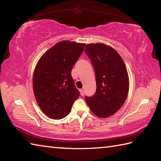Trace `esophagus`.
I'll use <instances>...</instances> for the list:
<instances>
[{
  "mask_svg": "<svg viewBox=\"0 0 161 161\" xmlns=\"http://www.w3.org/2000/svg\"><path fill=\"white\" fill-rule=\"evenodd\" d=\"M80 93H81V95H82V96H84V95H85V90H84L83 89H80Z\"/></svg>",
  "mask_w": 161,
  "mask_h": 161,
  "instance_id": "esophagus-1",
  "label": "esophagus"
}]
</instances>
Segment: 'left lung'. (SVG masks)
<instances>
[{
  "label": "left lung",
  "mask_w": 161,
  "mask_h": 161,
  "mask_svg": "<svg viewBox=\"0 0 161 161\" xmlns=\"http://www.w3.org/2000/svg\"><path fill=\"white\" fill-rule=\"evenodd\" d=\"M85 52L93 66L97 83L95 93L86 96V103L96 115L107 118L116 113L127 98V69L117 51L103 43L88 44Z\"/></svg>",
  "instance_id": "1"
}]
</instances>
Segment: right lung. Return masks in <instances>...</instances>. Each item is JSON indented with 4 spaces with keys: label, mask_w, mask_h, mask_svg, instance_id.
<instances>
[{
    "label": "right lung",
    "mask_w": 161,
    "mask_h": 161,
    "mask_svg": "<svg viewBox=\"0 0 161 161\" xmlns=\"http://www.w3.org/2000/svg\"><path fill=\"white\" fill-rule=\"evenodd\" d=\"M85 46L70 41L58 42L41 57L36 66L34 95L42 111L52 119H60L69 115L80 96L71 70Z\"/></svg>",
    "instance_id": "right-lung-1"
}]
</instances>
